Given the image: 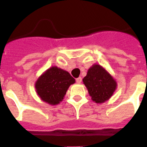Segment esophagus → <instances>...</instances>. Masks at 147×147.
<instances>
[{"mask_svg": "<svg viewBox=\"0 0 147 147\" xmlns=\"http://www.w3.org/2000/svg\"><path fill=\"white\" fill-rule=\"evenodd\" d=\"M82 78L81 77L77 78H76V82H77L78 84H80V83L82 82Z\"/></svg>", "mask_w": 147, "mask_h": 147, "instance_id": "obj_1", "label": "esophagus"}]
</instances>
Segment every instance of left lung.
<instances>
[{"instance_id":"1","label":"left lung","mask_w":147,"mask_h":147,"mask_svg":"<svg viewBox=\"0 0 147 147\" xmlns=\"http://www.w3.org/2000/svg\"><path fill=\"white\" fill-rule=\"evenodd\" d=\"M93 101L101 103L110 98L116 88V82L100 65H94L83 79Z\"/></svg>"}]
</instances>
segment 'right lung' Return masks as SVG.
Masks as SVG:
<instances>
[{
    "instance_id": "1",
    "label": "right lung",
    "mask_w": 147,
    "mask_h": 147,
    "mask_svg": "<svg viewBox=\"0 0 147 147\" xmlns=\"http://www.w3.org/2000/svg\"><path fill=\"white\" fill-rule=\"evenodd\" d=\"M75 82V78L68 71L53 66L38 79L35 88L42 100L56 105L63 100L69 87Z\"/></svg>"
}]
</instances>
